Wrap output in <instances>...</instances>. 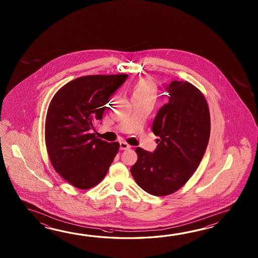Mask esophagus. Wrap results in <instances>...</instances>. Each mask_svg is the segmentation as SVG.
I'll return each instance as SVG.
<instances>
[{"instance_id": "1", "label": "esophagus", "mask_w": 258, "mask_h": 258, "mask_svg": "<svg viewBox=\"0 0 258 258\" xmlns=\"http://www.w3.org/2000/svg\"><path fill=\"white\" fill-rule=\"evenodd\" d=\"M131 148V146L130 145H128L126 142H120V149L121 150H124V149H129V148Z\"/></svg>"}]
</instances>
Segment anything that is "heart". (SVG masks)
<instances>
[{
    "mask_svg": "<svg viewBox=\"0 0 258 258\" xmlns=\"http://www.w3.org/2000/svg\"><path fill=\"white\" fill-rule=\"evenodd\" d=\"M158 96V89L156 85L150 80H142L137 84L132 92L133 99L148 100L154 102Z\"/></svg>",
    "mask_w": 258,
    "mask_h": 258,
    "instance_id": "heart-1",
    "label": "heart"
}]
</instances>
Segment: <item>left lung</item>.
I'll return each mask as SVG.
<instances>
[{"label": "left lung", "mask_w": 258, "mask_h": 258, "mask_svg": "<svg viewBox=\"0 0 258 258\" xmlns=\"http://www.w3.org/2000/svg\"><path fill=\"white\" fill-rule=\"evenodd\" d=\"M169 101L154 119L159 137L154 152L136 148L137 161L131 173L144 191L156 197L179 190L198 169L209 144L210 115L201 91L189 82L165 86Z\"/></svg>", "instance_id": "8db88e82"}]
</instances>
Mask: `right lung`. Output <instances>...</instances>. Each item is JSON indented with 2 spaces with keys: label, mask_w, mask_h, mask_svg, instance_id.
I'll list each match as a JSON object with an SVG mask.
<instances>
[{
  "label": "right lung",
  "mask_w": 258,
  "mask_h": 258,
  "mask_svg": "<svg viewBox=\"0 0 258 258\" xmlns=\"http://www.w3.org/2000/svg\"><path fill=\"white\" fill-rule=\"evenodd\" d=\"M127 75L87 76L67 83L49 103L45 142L57 173L77 188L97 185L119 150V143L95 137L94 123L102 119L110 96Z\"/></svg>",
  "instance_id": "add662e5"
}]
</instances>
